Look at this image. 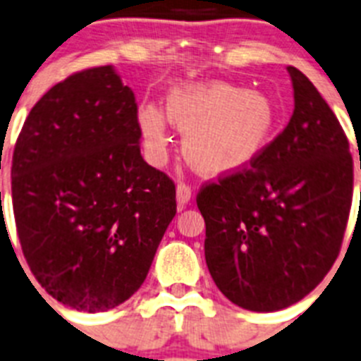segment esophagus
<instances>
[{
	"label": "esophagus",
	"instance_id": "34e87169",
	"mask_svg": "<svg viewBox=\"0 0 361 361\" xmlns=\"http://www.w3.org/2000/svg\"><path fill=\"white\" fill-rule=\"evenodd\" d=\"M190 198H192V190H190L189 185H185V183H180V185L176 187V202H178V205H180V207H183V205L189 204Z\"/></svg>",
	"mask_w": 361,
	"mask_h": 361
}]
</instances>
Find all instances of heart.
<instances>
[{"instance_id":"b5f03b06","label":"heart","mask_w":361,"mask_h":361,"mask_svg":"<svg viewBox=\"0 0 361 361\" xmlns=\"http://www.w3.org/2000/svg\"><path fill=\"white\" fill-rule=\"evenodd\" d=\"M166 117L183 134L181 152L187 165L207 178L246 171L274 141L279 114L262 92H246L222 80H190L174 86L166 97ZM145 148L163 157L169 145L161 110L145 104L137 111Z\"/></svg>"}]
</instances>
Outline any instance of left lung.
<instances>
[{"label":"left lung","mask_w":361,"mask_h":361,"mask_svg":"<svg viewBox=\"0 0 361 361\" xmlns=\"http://www.w3.org/2000/svg\"><path fill=\"white\" fill-rule=\"evenodd\" d=\"M293 114L255 165L200 190L205 262L237 307L277 312L323 281L353 202V157L334 111L288 66ZM361 169V161H360Z\"/></svg>","instance_id":"1"}]
</instances>
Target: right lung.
Returning <instances> with one entry per match:
<instances>
[{
    "instance_id": "1",
    "label": "right lung",
    "mask_w": 361,
    "mask_h": 361,
    "mask_svg": "<svg viewBox=\"0 0 361 361\" xmlns=\"http://www.w3.org/2000/svg\"><path fill=\"white\" fill-rule=\"evenodd\" d=\"M134 92L114 66L71 75L36 102L12 156L18 237L36 281L80 312L141 288L176 214V187L139 150Z\"/></svg>"
}]
</instances>
